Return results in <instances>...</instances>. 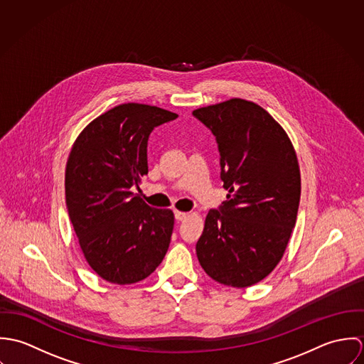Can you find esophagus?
I'll return each instance as SVG.
<instances>
[{
  "mask_svg": "<svg viewBox=\"0 0 364 364\" xmlns=\"http://www.w3.org/2000/svg\"><path fill=\"white\" fill-rule=\"evenodd\" d=\"M173 214H175V218L178 220V221H183L188 215H189V213H185V211H179V210H175L173 211Z\"/></svg>",
  "mask_w": 364,
  "mask_h": 364,
  "instance_id": "34e87169",
  "label": "esophagus"
}]
</instances>
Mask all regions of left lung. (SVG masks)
<instances>
[{
  "label": "left lung",
  "mask_w": 364,
  "mask_h": 364,
  "mask_svg": "<svg viewBox=\"0 0 364 364\" xmlns=\"http://www.w3.org/2000/svg\"><path fill=\"white\" fill-rule=\"evenodd\" d=\"M215 137L227 200L208 213L196 244L215 282L248 287L282 259L296 225L301 182L294 149L282 126L245 100L192 113Z\"/></svg>",
  "instance_id": "left-lung-1"
}]
</instances>
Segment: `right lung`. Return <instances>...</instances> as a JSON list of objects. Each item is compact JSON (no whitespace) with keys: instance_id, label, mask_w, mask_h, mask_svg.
Masks as SVG:
<instances>
[{"instance_id":"1","label":"right lung","mask_w":364,"mask_h":364,"mask_svg":"<svg viewBox=\"0 0 364 364\" xmlns=\"http://www.w3.org/2000/svg\"><path fill=\"white\" fill-rule=\"evenodd\" d=\"M176 117L150 105H117L82 130L68 156L67 211L85 259L110 283L146 279L168 251L172 210L149 206L133 189L149 173L151 132Z\"/></svg>"}]
</instances>
